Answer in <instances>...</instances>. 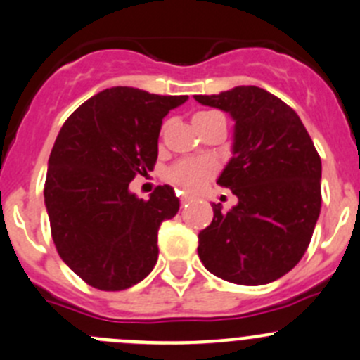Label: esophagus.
Listing matches in <instances>:
<instances>
[{"label":"esophagus","instance_id":"34e87169","mask_svg":"<svg viewBox=\"0 0 360 360\" xmlns=\"http://www.w3.org/2000/svg\"><path fill=\"white\" fill-rule=\"evenodd\" d=\"M191 198H193V197H191V195H188V193H181L179 200H181V204L184 205V204H188V202H190Z\"/></svg>","mask_w":360,"mask_h":360}]
</instances>
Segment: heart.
<instances>
[{
	"instance_id": "1",
	"label": "heart",
	"mask_w": 360,
	"mask_h": 360,
	"mask_svg": "<svg viewBox=\"0 0 360 360\" xmlns=\"http://www.w3.org/2000/svg\"><path fill=\"white\" fill-rule=\"evenodd\" d=\"M214 114L216 112H197L193 116V124L202 123ZM214 172V165L207 160H183V162H177L176 165L170 167L169 179L184 190L198 191L212 179Z\"/></svg>"
}]
</instances>
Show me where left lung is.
Masks as SVG:
<instances>
[{"mask_svg": "<svg viewBox=\"0 0 360 360\" xmlns=\"http://www.w3.org/2000/svg\"><path fill=\"white\" fill-rule=\"evenodd\" d=\"M195 100L236 120L233 156L218 184L239 200L229 212L212 204L214 218L198 233V257L230 283H271L309 246L322 205L320 155L295 110L262 87Z\"/></svg>", "mask_w": 360, "mask_h": 360, "instance_id": "1", "label": "left lung"}]
</instances>
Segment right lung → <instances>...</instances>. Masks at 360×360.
<instances>
[{
	"instance_id": "add662e5",
	"label": "right lung",
	"mask_w": 360,
	"mask_h": 360,
	"mask_svg": "<svg viewBox=\"0 0 360 360\" xmlns=\"http://www.w3.org/2000/svg\"><path fill=\"white\" fill-rule=\"evenodd\" d=\"M186 100L110 87L84 102L56 139L44 188L52 240L98 290L134 287L158 260V229L177 214L179 198L169 184L149 200L128 186L155 169L162 120Z\"/></svg>"
}]
</instances>
